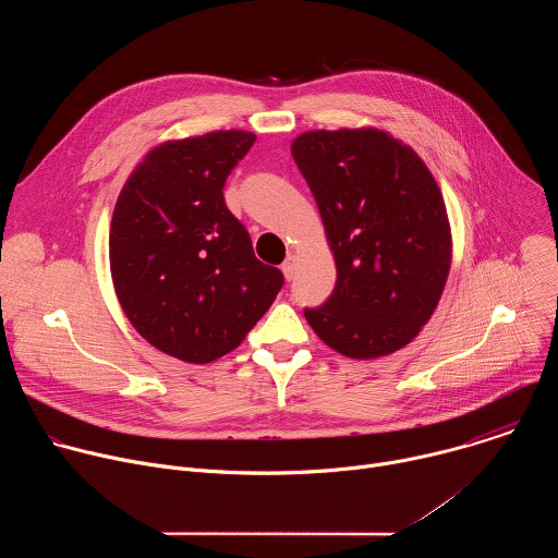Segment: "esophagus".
I'll return each mask as SVG.
<instances>
[{
    "label": "esophagus",
    "instance_id": "34e87169",
    "mask_svg": "<svg viewBox=\"0 0 558 558\" xmlns=\"http://www.w3.org/2000/svg\"><path fill=\"white\" fill-rule=\"evenodd\" d=\"M280 269H282L284 278H287V280H291V278L295 276V271H298V258H295L293 254H291V256H287V260L282 263V267H280Z\"/></svg>",
    "mask_w": 558,
    "mask_h": 558
}]
</instances>
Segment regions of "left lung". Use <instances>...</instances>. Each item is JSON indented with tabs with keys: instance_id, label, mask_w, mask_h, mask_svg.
<instances>
[{
	"instance_id": "8db88e82",
	"label": "left lung",
	"mask_w": 558,
	"mask_h": 558,
	"mask_svg": "<svg viewBox=\"0 0 558 558\" xmlns=\"http://www.w3.org/2000/svg\"><path fill=\"white\" fill-rule=\"evenodd\" d=\"M320 209L338 280L304 317L329 349L377 360L411 344L435 313L452 263L441 190L422 156L373 125L291 141Z\"/></svg>"
}]
</instances>
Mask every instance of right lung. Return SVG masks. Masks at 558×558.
<instances>
[{"mask_svg": "<svg viewBox=\"0 0 558 558\" xmlns=\"http://www.w3.org/2000/svg\"><path fill=\"white\" fill-rule=\"evenodd\" d=\"M254 141V132L216 130L158 143L114 205L110 274L119 304L143 340L190 364L241 344L284 282L254 256L222 196Z\"/></svg>", "mask_w": 558, "mask_h": 558, "instance_id": "obj_1", "label": "right lung"}]
</instances>
